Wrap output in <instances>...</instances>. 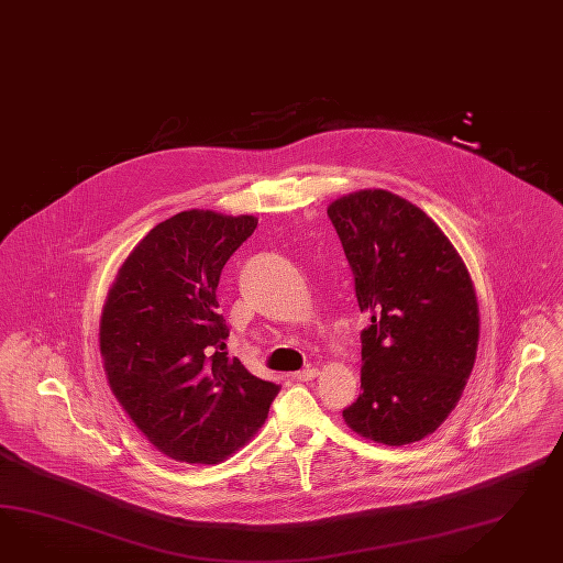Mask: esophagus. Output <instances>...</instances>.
Returning <instances> with one entry per match:
<instances>
[{
    "instance_id": "34e87169",
    "label": "esophagus",
    "mask_w": 563,
    "mask_h": 563,
    "mask_svg": "<svg viewBox=\"0 0 563 563\" xmlns=\"http://www.w3.org/2000/svg\"><path fill=\"white\" fill-rule=\"evenodd\" d=\"M317 375V367H306V369H300V372H296V374H294V379H298V382H310V379H314Z\"/></svg>"
}]
</instances>
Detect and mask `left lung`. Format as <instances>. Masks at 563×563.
Here are the masks:
<instances>
[{
    "instance_id": "8db88e82",
    "label": "left lung",
    "mask_w": 563,
    "mask_h": 563,
    "mask_svg": "<svg viewBox=\"0 0 563 563\" xmlns=\"http://www.w3.org/2000/svg\"><path fill=\"white\" fill-rule=\"evenodd\" d=\"M369 322L361 394L343 410L355 433L400 448L434 433L474 369L479 310L467 267L415 203L361 189L329 206Z\"/></svg>"
}]
</instances>
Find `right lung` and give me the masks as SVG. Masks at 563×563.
Instances as JSON below:
<instances>
[{
  "label": "right lung",
  "mask_w": 563,
  "mask_h": 563,
  "mask_svg": "<svg viewBox=\"0 0 563 563\" xmlns=\"http://www.w3.org/2000/svg\"><path fill=\"white\" fill-rule=\"evenodd\" d=\"M255 217L186 210L132 249L101 310L108 384L146 439L175 462L218 463L257 433L279 386L229 357L218 314L224 263Z\"/></svg>",
  "instance_id": "1"
}]
</instances>
